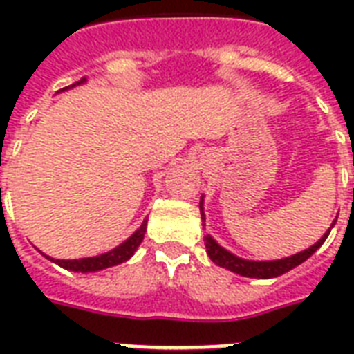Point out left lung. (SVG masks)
I'll list each match as a JSON object with an SVG mask.
<instances>
[{"label":"left lung","mask_w":354,"mask_h":354,"mask_svg":"<svg viewBox=\"0 0 354 354\" xmlns=\"http://www.w3.org/2000/svg\"><path fill=\"white\" fill-rule=\"evenodd\" d=\"M200 213H202V221H205L204 209H202V200H200ZM335 222H333V226H335ZM330 227H329V232L325 233V235L322 236L314 246L308 248V250L296 253V255H292V257L277 259V261H244V259L236 257V255L230 253L222 246H218V244H216L209 235L204 236V241H205V250H207V255L211 257V261H213L215 264H218V266H222V268L232 270V272H235V274L239 275H244V277L270 279V277H277V275L286 274L288 270L296 268L297 264H301L303 261H307V259L310 257V255H313V253L322 246V244H324L325 239L329 236Z\"/></svg>","instance_id":"1"}]
</instances>
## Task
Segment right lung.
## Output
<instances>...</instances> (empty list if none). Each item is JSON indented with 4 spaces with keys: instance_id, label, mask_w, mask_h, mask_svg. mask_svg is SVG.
I'll use <instances>...</instances> for the list:
<instances>
[{
    "instance_id": "obj_1",
    "label": "right lung",
    "mask_w": 354,
    "mask_h": 354,
    "mask_svg": "<svg viewBox=\"0 0 354 354\" xmlns=\"http://www.w3.org/2000/svg\"><path fill=\"white\" fill-rule=\"evenodd\" d=\"M80 82H84V79L80 80ZM77 82V84H80ZM75 86V84H71ZM145 232H147V221H143L141 227H139L138 232L133 233L130 239L122 242L121 246L113 248L112 252L102 253V255H97V257H86V259H73V261H60V259H51L57 264H60L62 268L71 270V272H97V270H104L110 268V266H115V264H121L124 261L132 257L133 252L138 250V246L143 241Z\"/></svg>"
}]
</instances>
